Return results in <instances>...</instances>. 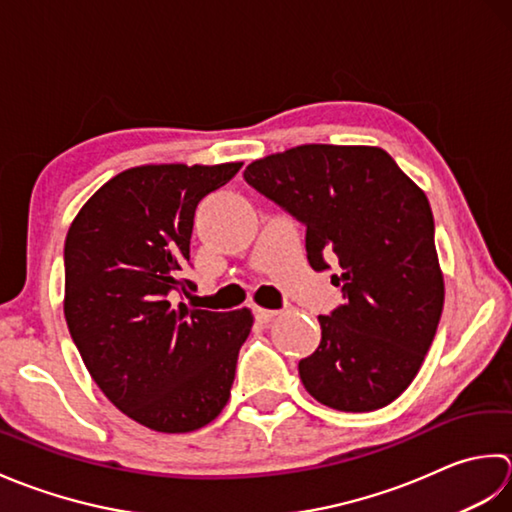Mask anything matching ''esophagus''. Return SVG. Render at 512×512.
<instances>
[{"mask_svg": "<svg viewBox=\"0 0 512 512\" xmlns=\"http://www.w3.org/2000/svg\"><path fill=\"white\" fill-rule=\"evenodd\" d=\"M254 314H256V320H258V322H271V320H274V318L278 316V311H274V309H263V307H254Z\"/></svg>", "mask_w": 512, "mask_h": 512, "instance_id": "34e87169", "label": "esophagus"}]
</instances>
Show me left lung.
Returning a JSON list of instances; mask_svg holds the SVG:
<instances>
[{"label":"left lung","instance_id":"obj_1","mask_svg":"<svg viewBox=\"0 0 512 512\" xmlns=\"http://www.w3.org/2000/svg\"><path fill=\"white\" fill-rule=\"evenodd\" d=\"M245 181L307 225L316 271L336 258L344 305L318 316L298 362L311 398L336 411L391 404L420 371L444 307L429 198L375 145L307 143L247 165Z\"/></svg>","mask_w":512,"mask_h":512}]
</instances>
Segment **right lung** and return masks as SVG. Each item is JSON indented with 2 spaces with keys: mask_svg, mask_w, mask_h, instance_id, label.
Listing matches in <instances>:
<instances>
[{
  "mask_svg": "<svg viewBox=\"0 0 512 512\" xmlns=\"http://www.w3.org/2000/svg\"><path fill=\"white\" fill-rule=\"evenodd\" d=\"M241 165L123 170L88 198L68 229L70 336L103 395L152 431L201 429L229 400L252 311L174 307L172 298L194 289L181 271L190 260L196 205Z\"/></svg>",
  "mask_w": 512,
  "mask_h": 512,
  "instance_id": "right-lung-1",
  "label": "right lung"
}]
</instances>
